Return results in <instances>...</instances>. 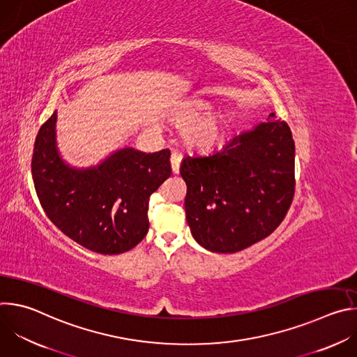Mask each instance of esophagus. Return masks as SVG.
<instances>
[{
    "instance_id": "1",
    "label": "esophagus",
    "mask_w": 357,
    "mask_h": 357,
    "mask_svg": "<svg viewBox=\"0 0 357 357\" xmlns=\"http://www.w3.org/2000/svg\"><path fill=\"white\" fill-rule=\"evenodd\" d=\"M181 162H182V157L178 154V152H174V154L171 155V168H172L174 174H179Z\"/></svg>"
}]
</instances>
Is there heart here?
<instances>
[{
  "label": "heart",
  "instance_id": "heart-1",
  "mask_svg": "<svg viewBox=\"0 0 357 357\" xmlns=\"http://www.w3.org/2000/svg\"><path fill=\"white\" fill-rule=\"evenodd\" d=\"M209 101L193 100L186 103L174 117V123L183 131L185 144L196 151H211L222 142L230 127V119L225 113L208 114Z\"/></svg>",
  "mask_w": 357,
  "mask_h": 357
}]
</instances>
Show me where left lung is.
Instances as JSON below:
<instances>
[{
    "instance_id": "8db88e82",
    "label": "left lung",
    "mask_w": 357,
    "mask_h": 357,
    "mask_svg": "<svg viewBox=\"0 0 357 357\" xmlns=\"http://www.w3.org/2000/svg\"><path fill=\"white\" fill-rule=\"evenodd\" d=\"M295 144L285 121L270 114L223 149L186 157V220L209 251L237 252L270 236L284 220L295 192Z\"/></svg>"
}]
</instances>
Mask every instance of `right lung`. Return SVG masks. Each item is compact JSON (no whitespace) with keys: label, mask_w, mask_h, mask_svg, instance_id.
Masks as SVG:
<instances>
[{"label":"right lung","mask_w":357,"mask_h":357,"mask_svg":"<svg viewBox=\"0 0 357 357\" xmlns=\"http://www.w3.org/2000/svg\"><path fill=\"white\" fill-rule=\"evenodd\" d=\"M54 112L39 128L32 179L40 205L63 234L98 254H121L146 234L148 202L171 176L169 149L121 148L90 168L68 165L56 146Z\"/></svg>","instance_id":"obj_1"}]
</instances>
